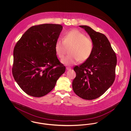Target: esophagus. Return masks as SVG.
<instances>
[{"instance_id":"obj_1","label":"esophagus","mask_w":131,"mask_h":131,"mask_svg":"<svg viewBox=\"0 0 131 131\" xmlns=\"http://www.w3.org/2000/svg\"><path fill=\"white\" fill-rule=\"evenodd\" d=\"M66 69H67V70H71V68L70 67H67Z\"/></svg>"}]
</instances>
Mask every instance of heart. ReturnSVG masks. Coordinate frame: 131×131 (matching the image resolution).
Returning <instances> with one entry per match:
<instances>
[{"mask_svg": "<svg viewBox=\"0 0 131 131\" xmlns=\"http://www.w3.org/2000/svg\"><path fill=\"white\" fill-rule=\"evenodd\" d=\"M66 47L71 46L69 54L61 60L65 65H73L79 62L86 61L91 56L93 50V43L91 39L77 29H72L64 34L63 40L57 39L54 50L59 58H62L65 53Z\"/></svg>", "mask_w": 131, "mask_h": 131, "instance_id": "1", "label": "heart"}]
</instances>
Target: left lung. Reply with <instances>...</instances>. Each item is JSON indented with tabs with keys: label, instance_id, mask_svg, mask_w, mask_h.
I'll return each mask as SVG.
<instances>
[{
	"label": "left lung",
	"instance_id": "left-lung-1",
	"mask_svg": "<svg viewBox=\"0 0 131 131\" xmlns=\"http://www.w3.org/2000/svg\"><path fill=\"white\" fill-rule=\"evenodd\" d=\"M89 35L93 50L88 59L74 70L76 77L72 82L73 91L85 100L99 98L112 85L115 80L117 58L106 36L87 25H80Z\"/></svg>",
	"mask_w": 131,
	"mask_h": 131
}]
</instances>
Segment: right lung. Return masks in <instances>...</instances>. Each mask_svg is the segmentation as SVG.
<instances>
[{
	"label": "right lung",
	"instance_id": "1",
	"mask_svg": "<svg viewBox=\"0 0 131 131\" xmlns=\"http://www.w3.org/2000/svg\"><path fill=\"white\" fill-rule=\"evenodd\" d=\"M60 25L33 26L23 35L14 51L12 73L26 93L44 96L55 86L66 67L58 59L54 46L62 30Z\"/></svg>",
	"mask_w": 131,
	"mask_h": 131
}]
</instances>
